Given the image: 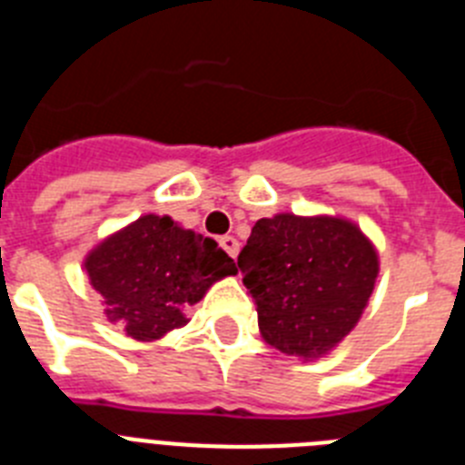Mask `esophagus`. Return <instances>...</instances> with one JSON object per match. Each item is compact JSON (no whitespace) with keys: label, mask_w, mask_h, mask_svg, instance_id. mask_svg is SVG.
Masks as SVG:
<instances>
[{"label":"esophagus","mask_w":465,"mask_h":465,"mask_svg":"<svg viewBox=\"0 0 465 465\" xmlns=\"http://www.w3.org/2000/svg\"><path fill=\"white\" fill-rule=\"evenodd\" d=\"M221 246H223L225 252H228L230 258H237V253H240V242H237L232 235L221 237Z\"/></svg>","instance_id":"34e87169"}]
</instances>
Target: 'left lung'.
I'll return each mask as SVG.
<instances>
[{
  "instance_id": "8db88e82",
  "label": "left lung",
  "mask_w": 465,
  "mask_h": 465,
  "mask_svg": "<svg viewBox=\"0 0 465 465\" xmlns=\"http://www.w3.org/2000/svg\"><path fill=\"white\" fill-rule=\"evenodd\" d=\"M237 265L262 340L302 361L322 359L354 331L380 274L363 230L328 213L256 221Z\"/></svg>"
}]
</instances>
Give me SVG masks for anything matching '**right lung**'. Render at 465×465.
<instances>
[{"mask_svg":"<svg viewBox=\"0 0 465 465\" xmlns=\"http://www.w3.org/2000/svg\"><path fill=\"white\" fill-rule=\"evenodd\" d=\"M85 274L104 298V314L127 338L153 342L186 326V310L212 283L235 274V261L209 237L170 216L143 213L104 237L84 261Z\"/></svg>","mask_w":465,"mask_h":465,"instance_id":"1","label":"right lung"}]
</instances>
